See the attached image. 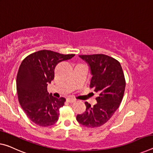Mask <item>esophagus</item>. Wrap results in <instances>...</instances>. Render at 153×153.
<instances>
[{"mask_svg":"<svg viewBox=\"0 0 153 153\" xmlns=\"http://www.w3.org/2000/svg\"><path fill=\"white\" fill-rule=\"evenodd\" d=\"M67 102H69V103H74L76 101V99H72V98H67Z\"/></svg>","mask_w":153,"mask_h":153,"instance_id":"esophagus-1","label":"esophagus"}]
</instances>
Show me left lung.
I'll return each mask as SVG.
<instances>
[{
  "instance_id": "1",
  "label": "left lung",
  "mask_w": 153,
  "mask_h": 153,
  "mask_svg": "<svg viewBox=\"0 0 153 153\" xmlns=\"http://www.w3.org/2000/svg\"><path fill=\"white\" fill-rule=\"evenodd\" d=\"M91 67L92 79L90 88L99 94L97 103L93 107L85 102L86 111L77 115L81 125L89 128L101 127L113 116L124 95L126 82L120 62L108 55H79Z\"/></svg>"
}]
</instances>
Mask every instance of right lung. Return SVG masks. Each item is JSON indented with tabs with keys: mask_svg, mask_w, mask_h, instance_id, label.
<instances>
[{
	"mask_svg": "<svg viewBox=\"0 0 153 153\" xmlns=\"http://www.w3.org/2000/svg\"><path fill=\"white\" fill-rule=\"evenodd\" d=\"M74 56L43 50L29 54L22 62L16 79L18 101L35 124L48 127L57 122L66 99L54 97L48 93L47 86L54 78L56 65Z\"/></svg>",
	"mask_w": 153,
	"mask_h": 153,
	"instance_id": "add662e5",
	"label": "right lung"
}]
</instances>
